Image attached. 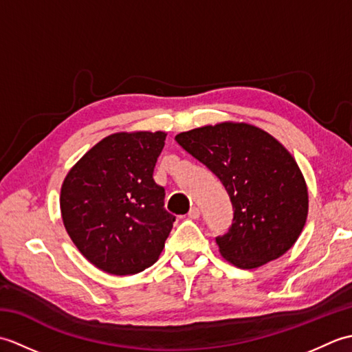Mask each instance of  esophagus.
Returning <instances> with one entry per match:
<instances>
[{"label":"esophagus","mask_w":352,"mask_h":352,"mask_svg":"<svg viewBox=\"0 0 352 352\" xmlns=\"http://www.w3.org/2000/svg\"><path fill=\"white\" fill-rule=\"evenodd\" d=\"M188 216L190 219H198L199 218V208L198 207H192L190 210H189V213H188Z\"/></svg>","instance_id":"esophagus-1"}]
</instances>
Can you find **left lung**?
Segmentation results:
<instances>
[{"label": "left lung", "mask_w": 352, "mask_h": 352, "mask_svg": "<svg viewBox=\"0 0 352 352\" xmlns=\"http://www.w3.org/2000/svg\"><path fill=\"white\" fill-rule=\"evenodd\" d=\"M186 151L226 188L234 210L227 234L216 237L221 256L256 269L287 252L309 214L304 175L278 140L246 122H219L177 134Z\"/></svg>", "instance_id": "obj_1"}]
</instances>
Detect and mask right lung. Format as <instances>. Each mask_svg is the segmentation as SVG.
<instances>
[{
    "mask_svg": "<svg viewBox=\"0 0 352 352\" xmlns=\"http://www.w3.org/2000/svg\"><path fill=\"white\" fill-rule=\"evenodd\" d=\"M164 131H121L94 145L66 174L63 226L78 251L101 271L133 275L159 260L175 216L153 178Z\"/></svg>",
    "mask_w": 352,
    "mask_h": 352,
    "instance_id": "add662e5",
    "label": "right lung"
}]
</instances>
